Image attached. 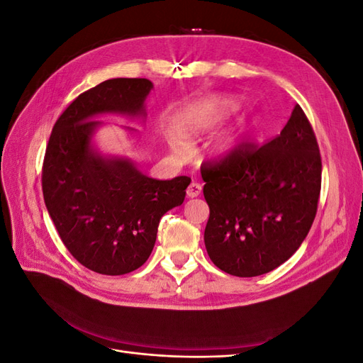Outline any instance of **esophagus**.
Masks as SVG:
<instances>
[{
	"instance_id": "34e87169",
	"label": "esophagus",
	"mask_w": 363,
	"mask_h": 363,
	"mask_svg": "<svg viewBox=\"0 0 363 363\" xmlns=\"http://www.w3.org/2000/svg\"><path fill=\"white\" fill-rule=\"evenodd\" d=\"M186 194H188L189 199H195V196H199L201 194V184L200 183H191L188 186V191H186Z\"/></svg>"
}]
</instances>
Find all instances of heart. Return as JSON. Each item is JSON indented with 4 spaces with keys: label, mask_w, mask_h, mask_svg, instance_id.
<instances>
[{
    "label": "heart",
    "mask_w": 363,
    "mask_h": 363,
    "mask_svg": "<svg viewBox=\"0 0 363 363\" xmlns=\"http://www.w3.org/2000/svg\"><path fill=\"white\" fill-rule=\"evenodd\" d=\"M236 107L238 103L235 100H227V98H224V100L206 101L201 106L194 108V111L186 116L183 131L189 136H199L201 133H206L207 130H211L227 113L235 111ZM183 131L177 127H169L167 131V138L169 142V147L172 148L175 155L184 157L189 155L191 147L188 144V140H186ZM230 148L232 147L228 144H224L219 148V151H221V155H227Z\"/></svg>",
    "instance_id": "1"
}]
</instances>
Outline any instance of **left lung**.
<instances>
[{
	"mask_svg": "<svg viewBox=\"0 0 363 363\" xmlns=\"http://www.w3.org/2000/svg\"><path fill=\"white\" fill-rule=\"evenodd\" d=\"M211 208L207 255L236 277H256L286 262L312 227L321 191V156L296 104L280 135L255 150L244 144L201 169Z\"/></svg>",
	"mask_w": 363,
	"mask_h": 363,
	"instance_id": "obj_1",
	"label": "left lung"
}]
</instances>
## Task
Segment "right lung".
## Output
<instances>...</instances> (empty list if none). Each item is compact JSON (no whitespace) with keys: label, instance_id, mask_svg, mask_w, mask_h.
I'll list each match as a JSON object with an SVG mask.
<instances>
[{"label":"right lung","instance_id":"obj_1","mask_svg":"<svg viewBox=\"0 0 363 363\" xmlns=\"http://www.w3.org/2000/svg\"><path fill=\"white\" fill-rule=\"evenodd\" d=\"M151 89L147 79H112L83 92L54 124L43 159V200L62 242L83 267L106 276L144 265L160 218L184 201L191 183L186 175L151 179L127 156L103 155L95 145L104 125L95 118L145 119Z\"/></svg>","mask_w":363,"mask_h":363}]
</instances>
